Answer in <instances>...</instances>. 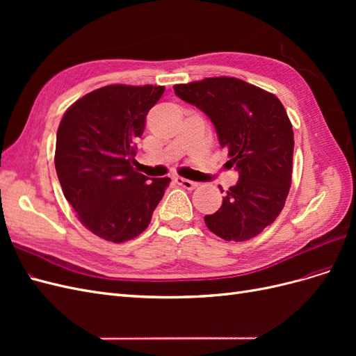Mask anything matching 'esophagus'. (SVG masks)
<instances>
[{"instance_id":"esophagus-1","label":"esophagus","mask_w":356,"mask_h":356,"mask_svg":"<svg viewBox=\"0 0 356 356\" xmlns=\"http://www.w3.org/2000/svg\"><path fill=\"white\" fill-rule=\"evenodd\" d=\"M178 186H181V187H184V188H187V190H193V188H196L197 187V182H195V181H190V179H186V178H181V177H175V179H174Z\"/></svg>"}]
</instances>
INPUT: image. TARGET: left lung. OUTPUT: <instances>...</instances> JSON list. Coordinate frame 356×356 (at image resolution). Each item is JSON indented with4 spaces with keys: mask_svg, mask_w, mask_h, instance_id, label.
Wrapping results in <instances>:
<instances>
[{
    "mask_svg": "<svg viewBox=\"0 0 356 356\" xmlns=\"http://www.w3.org/2000/svg\"><path fill=\"white\" fill-rule=\"evenodd\" d=\"M175 95L196 105L215 126L238 184L221 208L204 215L208 229L224 241L260 234L284 209L293 177L294 132L282 102L270 92L234 77L175 84Z\"/></svg>",
    "mask_w": 356,
    "mask_h": 356,
    "instance_id": "8db88e82",
    "label": "left lung"
}]
</instances>
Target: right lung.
Returning <instances> with one entry per match:
<instances>
[{"instance_id":"obj_1","label":"right lung","mask_w":356,"mask_h":356,"mask_svg":"<svg viewBox=\"0 0 356 356\" xmlns=\"http://www.w3.org/2000/svg\"><path fill=\"white\" fill-rule=\"evenodd\" d=\"M163 86L110 84L75 101L63 114L55 168L65 199L86 229L101 239H135L152 221L170 178L132 168L145 115Z\"/></svg>"}]
</instances>
